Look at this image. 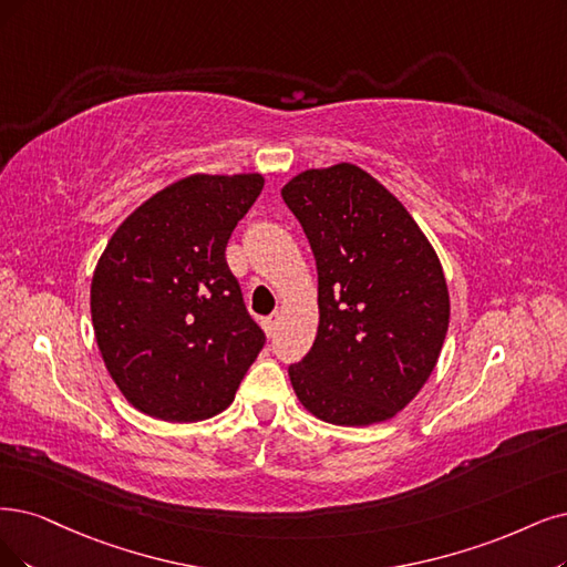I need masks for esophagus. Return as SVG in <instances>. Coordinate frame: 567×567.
Listing matches in <instances>:
<instances>
[{"instance_id":"1","label":"esophagus","mask_w":567,"mask_h":567,"mask_svg":"<svg viewBox=\"0 0 567 567\" xmlns=\"http://www.w3.org/2000/svg\"><path fill=\"white\" fill-rule=\"evenodd\" d=\"M278 324H280V316H278V312H272V316H268V318L264 320V327H266V331H268V337H272V333H276Z\"/></svg>"}]
</instances>
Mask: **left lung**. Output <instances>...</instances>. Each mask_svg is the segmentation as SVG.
I'll list each match as a JSON object with an SVG mask.
<instances>
[{
    "mask_svg": "<svg viewBox=\"0 0 567 567\" xmlns=\"http://www.w3.org/2000/svg\"><path fill=\"white\" fill-rule=\"evenodd\" d=\"M318 266V337L289 367L299 402L331 425L383 423L421 392L449 329V287L406 207L362 167L282 186Z\"/></svg>",
    "mask_w": 567,
    "mask_h": 567,
    "instance_id": "8db88e82",
    "label": "left lung"
}]
</instances>
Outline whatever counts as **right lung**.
I'll return each mask as SVG.
<instances>
[{
  "label": "right lung",
  "mask_w": 567,
  "mask_h": 567,
  "mask_svg": "<svg viewBox=\"0 0 567 567\" xmlns=\"http://www.w3.org/2000/svg\"><path fill=\"white\" fill-rule=\"evenodd\" d=\"M261 175H192L144 200L104 247L91 316L107 371L137 411L196 423L234 402L266 337L226 245Z\"/></svg>",
  "instance_id": "right-lung-1"
}]
</instances>
